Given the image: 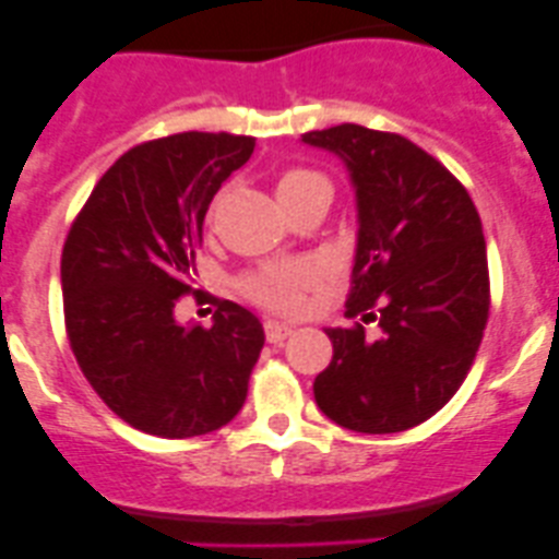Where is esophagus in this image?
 <instances>
[{
	"mask_svg": "<svg viewBox=\"0 0 559 559\" xmlns=\"http://www.w3.org/2000/svg\"><path fill=\"white\" fill-rule=\"evenodd\" d=\"M289 335H292L289 324H281V321L275 319L264 321V337H267V343H284Z\"/></svg>",
	"mask_w": 559,
	"mask_h": 559,
	"instance_id": "1",
	"label": "esophagus"
}]
</instances>
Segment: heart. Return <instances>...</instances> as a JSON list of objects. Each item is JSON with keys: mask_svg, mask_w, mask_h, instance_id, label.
<instances>
[{"mask_svg": "<svg viewBox=\"0 0 559 559\" xmlns=\"http://www.w3.org/2000/svg\"><path fill=\"white\" fill-rule=\"evenodd\" d=\"M316 189L332 191V186L321 173L302 170V167L286 170L278 178V183H275V194H278L281 205H286V202L292 200H300V197L311 194ZM306 281H308V273L300 267H270V270H262V273H253L251 278H246L243 292L262 308L292 313L300 308L302 286H306Z\"/></svg>", "mask_w": 559, "mask_h": 559, "instance_id": "1", "label": "heart"}]
</instances>
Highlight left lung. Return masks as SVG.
Listing matches in <instances>:
<instances>
[{"label":"left lung","instance_id":"1","mask_svg":"<svg viewBox=\"0 0 559 559\" xmlns=\"http://www.w3.org/2000/svg\"><path fill=\"white\" fill-rule=\"evenodd\" d=\"M300 140L346 165L357 200L346 313L381 326L379 337L362 324L326 326L332 362L313 381L316 405L346 430L403 432L452 400L481 343V218L465 186L400 134L341 123Z\"/></svg>","mask_w":559,"mask_h":559}]
</instances>
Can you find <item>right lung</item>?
<instances>
[{"instance_id": "add662e5", "label": "right lung", "mask_w": 559, "mask_h": 559, "mask_svg": "<svg viewBox=\"0 0 559 559\" xmlns=\"http://www.w3.org/2000/svg\"><path fill=\"white\" fill-rule=\"evenodd\" d=\"M257 140L180 132L127 151L94 186L61 251L72 354L134 430L194 438L238 416L264 346L251 311L222 300L213 324H180L213 194Z\"/></svg>"}]
</instances>
